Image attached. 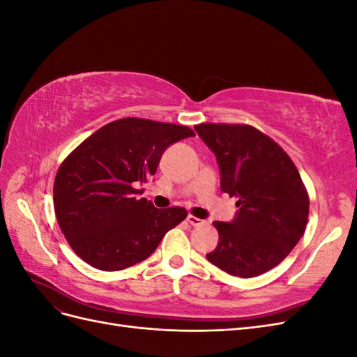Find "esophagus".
I'll return each mask as SVG.
<instances>
[{"mask_svg": "<svg viewBox=\"0 0 357 357\" xmlns=\"http://www.w3.org/2000/svg\"><path fill=\"white\" fill-rule=\"evenodd\" d=\"M188 222H189L192 226H201V225H204V223H205L204 220H201V219L195 218V215H192V214H189V215H188Z\"/></svg>", "mask_w": 357, "mask_h": 357, "instance_id": "esophagus-1", "label": "esophagus"}]
</instances>
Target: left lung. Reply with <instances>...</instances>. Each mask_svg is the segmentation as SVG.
Returning <instances> with one entry per match:
<instances>
[{"label":"left lung","instance_id":"1","mask_svg":"<svg viewBox=\"0 0 357 357\" xmlns=\"http://www.w3.org/2000/svg\"><path fill=\"white\" fill-rule=\"evenodd\" d=\"M195 131L215 155L220 189L238 198L231 223L214 222L219 244L208 261L235 277L278 265L304 235L310 198L294 160L250 125L199 123Z\"/></svg>","mask_w":357,"mask_h":357}]
</instances>
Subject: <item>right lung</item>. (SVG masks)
<instances>
[{
    "instance_id": "right-lung-1",
    "label": "right lung",
    "mask_w": 357,
    "mask_h": 357,
    "mask_svg": "<svg viewBox=\"0 0 357 357\" xmlns=\"http://www.w3.org/2000/svg\"><path fill=\"white\" fill-rule=\"evenodd\" d=\"M190 128L125 117L95 131L61 164L53 205L74 253L101 271L144 261L164 235L186 219L183 207L156 208L137 198L164 150L193 137Z\"/></svg>"
}]
</instances>
